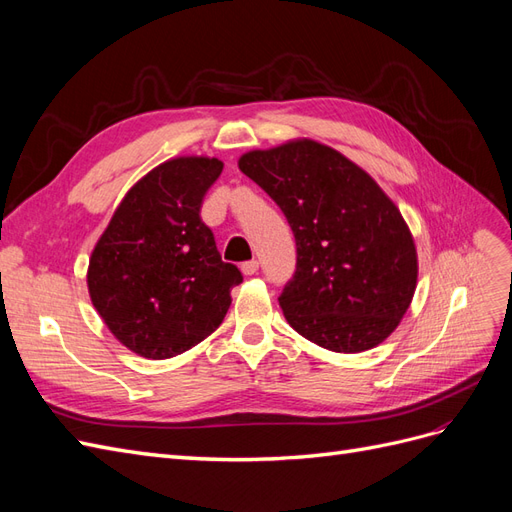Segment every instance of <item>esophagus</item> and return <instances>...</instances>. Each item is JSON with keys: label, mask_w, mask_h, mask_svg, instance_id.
I'll use <instances>...</instances> for the list:
<instances>
[{"label": "esophagus", "mask_w": 512, "mask_h": 512, "mask_svg": "<svg viewBox=\"0 0 512 512\" xmlns=\"http://www.w3.org/2000/svg\"><path fill=\"white\" fill-rule=\"evenodd\" d=\"M241 271H243L245 275H254V273L258 271V260H247V262H243Z\"/></svg>", "instance_id": "34e87169"}]
</instances>
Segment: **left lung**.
<instances>
[{
  "instance_id": "8db88e82",
  "label": "left lung",
  "mask_w": 512,
  "mask_h": 512,
  "mask_svg": "<svg viewBox=\"0 0 512 512\" xmlns=\"http://www.w3.org/2000/svg\"><path fill=\"white\" fill-rule=\"evenodd\" d=\"M282 209L297 271L280 294L290 327L333 352L382 344L416 288V247L393 200L363 168L316 141H292L239 160Z\"/></svg>"
}]
</instances>
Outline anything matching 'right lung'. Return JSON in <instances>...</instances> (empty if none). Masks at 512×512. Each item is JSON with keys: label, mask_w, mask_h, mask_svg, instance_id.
I'll return each instance as SVG.
<instances>
[{"label": "right lung", "mask_w": 512, "mask_h": 512, "mask_svg": "<svg viewBox=\"0 0 512 512\" xmlns=\"http://www.w3.org/2000/svg\"><path fill=\"white\" fill-rule=\"evenodd\" d=\"M218 158L156 166L121 200L89 258V297L119 342L170 359L220 327L241 271L224 262L200 220Z\"/></svg>", "instance_id": "1"}]
</instances>
